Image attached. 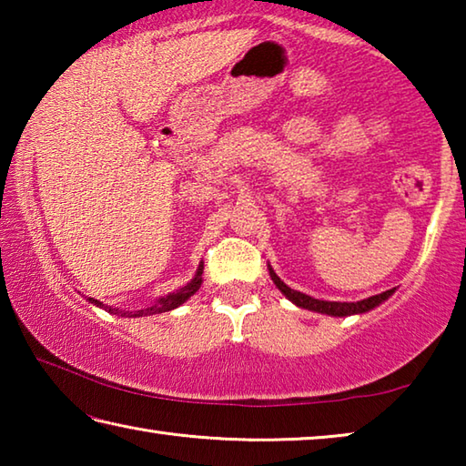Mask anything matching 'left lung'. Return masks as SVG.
Listing matches in <instances>:
<instances>
[{
	"instance_id": "obj_1",
	"label": "left lung",
	"mask_w": 466,
	"mask_h": 466,
	"mask_svg": "<svg viewBox=\"0 0 466 466\" xmlns=\"http://www.w3.org/2000/svg\"><path fill=\"white\" fill-rule=\"evenodd\" d=\"M267 267H269V275H271L273 283L278 286V289L289 299L291 304H296L298 309H304V310L329 314V317H351V314L370 312L394 294V289H386V291H382V294L370 296L366 299H358V302H329V299H319V298H312L309 294H302V291H298V289H291L289 286H286V283L279 279V275L273 271L271 265H267Z\"/></svg>"
}]
</instances>
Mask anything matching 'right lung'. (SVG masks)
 <instances>
[{"mask_svg": "<svg viewBox=\"0 0 466 466\" xmlns=\"http://www.w3.org/2000/svg\"><path fill=\"white\" fill-rule=\"evenodd\" d=\"M203 261L199 263V267H197V273H195V278L187 283V286H183L180 289H177V291H170V294H167V296H160L156 299L154 304H149V306H146V309H141V310H127V309H115V306H105L100 302V299H94V298H88V302L90 304H94V306H98V309H105V310H108L110 314H116V317H133V319H137V317H149V314H160V312H170V310H175V309H178L180 304H185L188 298H191L197 289L201 288V283H203Z\"/></svg>", "mask_w": 466, "mask_h": 466, "instance_id": "obj_1", "label": "right lung"}]
</instances>
